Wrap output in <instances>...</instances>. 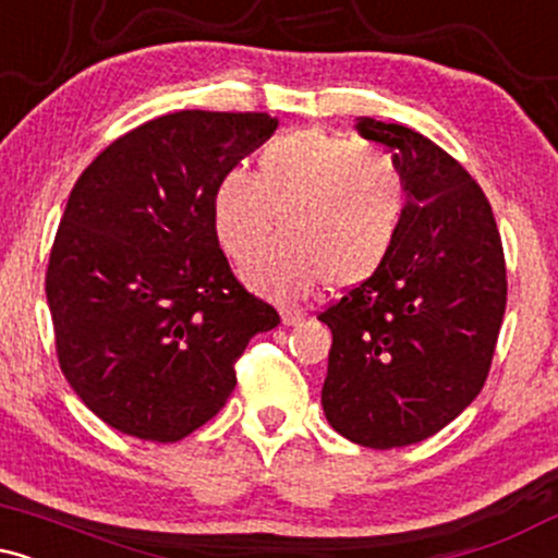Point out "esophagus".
Segmentation results:
<instances>
[{"instance_id":"34e87169","label":"esophagus","mask_w":558,"mask_h":558,"mask_svg":"<svg viewBox=\"0 0 558 558\" xmlns=\"http://www.w3.org/2000/svg\"><path fill=\"white\" fill-rule=\"evenodd\" d=\"M304 317V310H299V306H280V319H283V325H299Z\"/></svg>"}]
</instances>
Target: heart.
I'll list each match as a JSON object with an SVG mask.
<instances>
[{
  "label": "heart",
  "instance_id": "obj_1",
  "mask_svg": "<svg viewBox=\"0 0 558 558\" xmlns=\"http://www.w3.org/2000/svg\"><path fill=\"white\" fill-rule=\"evenodd\" d=\"M278 215L286 235L248 265V283L280 299L304 296L319 280L356 288L399 241L407 178L388 151L301 128L262 149L257 175L230 170L215 191L217 241L235 262L265 246Z\"/></svg>",
  "mask_w": 558,
  "mask_h": 558
}]
</instances>
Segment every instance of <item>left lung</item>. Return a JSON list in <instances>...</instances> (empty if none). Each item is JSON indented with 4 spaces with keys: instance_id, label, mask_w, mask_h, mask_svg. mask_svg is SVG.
<instances>
[{
    "instance_id": "left-lung-1",
    "label": "left lung",
    "mask_w": 558,
    "mask_h": 558,
    "mask_svg": "<svg viewBox=\"0 0 558 558\" xmlns=\"http://www.w3.org/2000/svg\"><path fill=\"white\" fill-rule=\"evenodd\" d=\"M407 178V215L386 265L319 319L332 332L325 417L367 448L412 446L477 399L506 310V262L483 189L451 155L399 123L360 118Z\"/></svg>"
}]
</instances>
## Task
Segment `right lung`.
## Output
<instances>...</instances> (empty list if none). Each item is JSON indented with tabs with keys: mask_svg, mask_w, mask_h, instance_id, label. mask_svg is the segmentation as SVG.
<instances>
[{
	"mask_svg": "<svg viewBox=\"0 0 558 558\" xmlns=\"http://www.w3.org/2000/svg\"><path fill=\"white\" fill-rule=\"evenodd\" d=\"M275 128L267 112L162 114L70 191L47 267L57 360L114 430L157 444L194 433L226 407L246 343L280 323L215 233L217 183Z\"/></svg>",
	"mask_w": 558,
	"mask_h": 558,
	"instance_id": "1",
	"label": "right lung"
}]
</instances>
